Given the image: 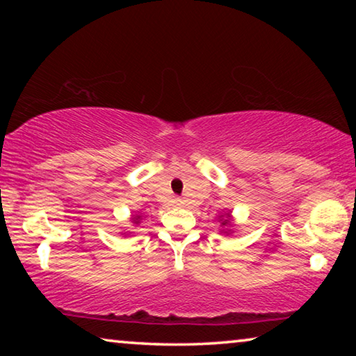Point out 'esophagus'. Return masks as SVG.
Segmentation results:
<instances>
[{"mask_svg":"<svg viewBox=\"0 0 356 356\" xmlns=\"http://www.w3.org/2000/svg\"><path fill=\"white\" fill-rule=\"evenodd\" d=\"M174 204H176V206H184V200H180V197H176V200H174Z\"/></svg>","mask_w":356,"mask_h":356,"instance_id":"esophagus-1","label":"esophagus"}]
</instances>
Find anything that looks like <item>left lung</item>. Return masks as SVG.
Here are the masks:
<instances>
[{
	"label": "left lung",
	"mask_w": 356,
	"mask_h": 356,
	"mask_svg": "<svg viewBox=\"0 0 356 356\" xmlns=\"http://www.w3.org/2000/svg\"><path fill=\"white\" fill-rule=\"evenodd\" d=\"M220 221H221V225L222 226H229L231 225V213H226V215H220Z\"/></svg>",
	"instance_id": "1"
}]
</instances>
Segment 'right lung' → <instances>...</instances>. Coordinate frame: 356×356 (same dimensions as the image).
<instances>
[{
    "instance_id": "1",
    "label": "right lung",
    "mask_w": 356,
    "mask_h": 356,
    "mask_svg": "<svg viewBox=\"0 0 356 356\" xmlns=\"http://www.w3.org/2000/svg\"><path fill=\"white\" fill-rule=\"evenodd\" d=\"M140 216H135V218H134V222H135V225H138V222H140Z\"/></svg>"
}]
</instances>
